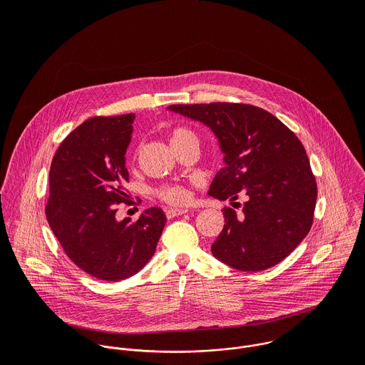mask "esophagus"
<instances>
[{
	"mask_svg": "<svg viewBox=\"0 0 365 365\" xmlns=\"http://www.w3.org/2000/svg\"><path fill=\"white\" fill-rule=\"evenodd\" d=\"M187 212H188V209H167V210H165V216H167L168 219H173V217H175V216H180V215H184V213H187Z\"/></svg>",
	"mask_w": 365,
	"mask_h": 365,
	"instance_id": "34e87169",
	"label": "esophagus"
}]
</instances>
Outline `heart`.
<instances>
[{"label": "heart", "mask_w": 365, "mask_h": 365, "mask_svg": "<svg viewBox=\"0 0 365 365\" xmlns=\"http://www.w3.org/2000/svg\"><path fill=\"white\" fill-rule=\"evenodd\" d=\"M192 132H190L188 129L184 128H177L173 130L170 142L171 145L187 138L191 136ZM156 195L158 200L170 204V205H182L185 202H188L190 200V191L180 184H168V185H163L156 190Z\"/></svg>", "instance_id": "obj_1"}]
</instances>
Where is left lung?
I'll return each mask as SVG.
<instances>
[{
	"label": "left lung",
	"mask_w": 365,
	"mask_h": 365,
	"mask_svg": "<svg viewBox=\"0 0 365 365\" xmlns=\"http://www.w3.org/2000/svg\"><path fill=\"white\" fill-rule=\"evenodd\" d=\"M167 109L202 122L219 140L226 165L216 173L209 195L220 201L246 198L240 212L223 209L226 225L212 255L240 271H262L289 256L312 227L317 197L309 158L295 133L255 105Z\"/></svg>",
	"instance_id": "8db88e82"
}]
</instances>
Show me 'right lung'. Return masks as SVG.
<instances>
[{"label":"right lung","mask_w":365,"mask_h":365,"mask_svg":"<svg viewBox=\"0 0 365 365\" xmlns=\"http://www.w3.org/2000/svg\"><path fill=\"white\" fill-rule=\"evenodd\" d=\"M135 113L96 116L60 145L49 173L46 217L67 257L103 281L140 271L156 252L167 217L157 207L136 222L116 220L119 204L130 205L125 153Z\"/></svg>","instance_id":"right-lung-1"}]
</instances>
